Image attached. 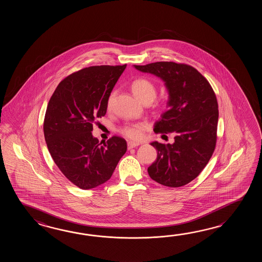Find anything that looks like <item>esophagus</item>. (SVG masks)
I'll list each match as a JSON object with an SVG mask.
<instances>
[{
	"label": "esophagus",
	"instance_id": "1",
	"mask_svg": "<svg viewBox=\"0 0 262 262\" xmlns=\"http://www.w3.org/2000/svg\"><path fill=\"white\" fill-rule=\"evenodd\" d=\"M139 145V142H134V141H129L128 143H127V148H128V150H130V149H133V148H135V147H138Z\"/></svg>",
	"mask_w": 262,
	"mask_h": 262
}]
</instances>
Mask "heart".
I'll list each match as a JSON object with an SVG mask.
<instances>
[{
    "label": "heart",
    "mask_w": 262,
    "mask_h": 262,
    "mask_svg": "<svg viewBox=\"0 0 262 262\" xmlns=\"http://www.w3.org/2000/svg\"><path fill=\"white\" fill-rule=\"evenodd\" d=\"M132 89L134 94L142 102L147 99L154 100L156 97V86L147 78L136 79L132 84ZM113 96L114 94L110 95L107 99V106H111L112 105ZM122 133L129 139H139L142 136V127L139 124H127L122 129Z\"/></svg>",
    "instance_id": "b5f03b06"
}]
</instances>
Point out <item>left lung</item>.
<instances>
[{"label": "left lung", "instance_id": "left-lung-1", "mask_svg": "<svg viewBox=\"0 0 262 262\" xmlns=\"http://www.w3.org/2000/svg\"><path fill=\"white\" fill-rule=\"evenodd\" d=\"M161 78L168 93L167 112L155 123L156 134H175L172 144L151 142L157 158L148 173L168 187H180L196 178L212 157L216 143V96L194 67L173 61L133 66Z\"/></svg>", "mask_w": 262, "mask_h": 262}]
</instances>
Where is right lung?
Segmentation results:
<instances>
[{"label": "right lung", "mask_w": 262, "mask_h": 262, "mask_svg": "<svg viewBox=\"0 0 262 262\" xmlns=\"http://www.w3.org/2000/svg\"><path fill=\"white\" fill-rule=\"evenodd\" d=\"M123 66L87 67L61 80L50 97L44 135L50 156L62 174L84 190L106 183L125 154V139L99 143L92 134L96 118L105 116L107 99Z\"/></svg>", "instance_id": "1"}]
</instances>
